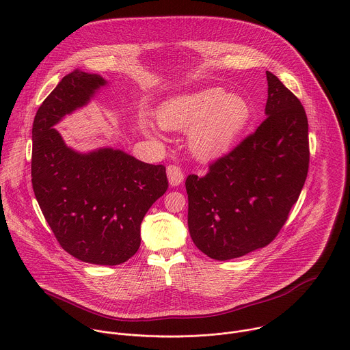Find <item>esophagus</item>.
<instances>
[{
	"label": "esophagus",
	"instance_id": "1",
	"mask_svg": "<svg viewBox=\"0 0 350 350\" xmlns=\"http://www.w3.org/2000/svg\"><path fill=\"white\" fill-rule=\"evenodd\" d=\"M166 174L169 178V183L172 187H177L184 181V174L181 172V169L176 165H169L166 169Z\"/></svg>",
	"mask_w": 350,
	"mask_h": 350
}]
</instances>
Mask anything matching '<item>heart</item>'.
I'll return each instance as SVG.
<instances>
[{
	"label": "heart",
	"mask_w": 350,
	"mask_h": 350,
	"mask_svg": "<svg viewBox=\"0 0 350 350\" xmlns=\"http://www.w3.org/2000/svg\"><path fill=\"white\" fill-rule=\"evenodd\" d=\"M249 119L251 107L246 99L239 94H226L221 88H206L172 98L158 113V122L163 129L191 130L189 151L201 161L223 157Z\"/></svg>",
	"instance_id": "heart-1"
}]
</instances>
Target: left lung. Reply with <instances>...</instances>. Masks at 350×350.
<instances>
[{
	"instance_id": "obj_1",
	"label": "left lung",
	"mask_w": 350,
	"mask_h": 350,
	"mask_svg": "<svg viewBox=\"0 0 350 350\" xmlns=\"http://www.w3.org/2000/svg\"><path fill=\"white\" fill-rule=\"evenodd\" d=\"M266 120L235 149L188 176V230L215 260L241 258L269 245L288 219L309 169V124L301 101L271 72Z\"/></svg>"
}]
</instances>
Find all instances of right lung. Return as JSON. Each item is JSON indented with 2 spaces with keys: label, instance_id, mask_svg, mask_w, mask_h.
I'll use <instances>...</instances> for the list:
<instances>
[{
  "label": "right lung",
  "instance_id": "right-lung-1",
  "mask_svg": "<svg viewBox=\"0 0 350 350\" xmlns=\"http://www.w3.org/2000/svg\"><path fill=\"white\" fill-rule=\"evenodd\" d=\"M108 84L76 69L45 98L31 130V183L46 223L69 255L116 266L138 251L142 219L169 184L162 165L111 146L76 151L54 129Z\"/></svg>",
  "mask_w": 350,
  "mask_h": 350
}]
</instances>
